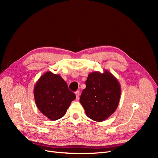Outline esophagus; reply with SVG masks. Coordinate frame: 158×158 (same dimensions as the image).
Masks as SVG:
<instances>
[{"instance_id":"obj_1","label":"esophagus","mask_w":158,"mask_h":158,"mask_svg":"<svg viewBox=\"0 0 158 158\" xmlns=\"http://www.w3.org/2000/svg\"><path fill=\"white\" fill-rule=\"evenodd\" d=\"M75 94H76V99H78V98H79V95H80V91H79V90H77V91H76V92H75Z\"/></svg>"}]
</instances>
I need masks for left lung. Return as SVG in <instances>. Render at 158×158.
Returning <instances> with one entry per match:
<instances>
[{"label":"left lung","mask_w":158,"mask_h":158,"mask_svg":"<svg viewBox=\"0 0 158 158\" xmlns=\"http://www.w3.org/2000/svg\"><path fill=\"white\" fill-rule=\"evenodd\" d=\"M86 87L80 95V102L87 116L101 122L112 114L118 107L121 86L109 72L90 73L85 81Z\"/></svg>","instance_id":"left-lung-1"}]
</instances>
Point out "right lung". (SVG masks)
Instances as JSON below:
<instances>
[{"label": "right lung", "instance_id": "1", "mask_svg": "<svg viewBox=\"0 0 158 158\" xmlns=\"http://www.w3.org/2000/svg\"><path fill=\"white\" fill-rule=\"evenodd\" d=\"M34 98L40 111L52 121L63 117L76 95L60 76L47 72L37 81Z\"/></svg>", "mask_w": 158, "mask_h": 158}]
</instances>
